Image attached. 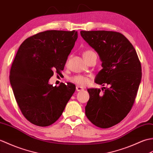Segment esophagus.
<instances>
[{
	"label": "esophagus",
	"mask_w": 153,
	"mask_h": 153,
	"mask_svg": "<svg viewBox=\"0 0 153 153\" xmlns=\"http://www.w3.org/2000/svg\"><path fill=\"white\" fill-rule=\"evenodd\" d=\"M76 90L77 91H80L84 90V88H83L82 87H81V86H77L76 87Z\"/></svg>",
	"instance_id": "esophagus-1"
}]
</instances>
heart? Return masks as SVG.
<instances>
[{
  "label": "heart",
  "instance_id": "b5f03b06",
  "mask_svg": "<svg viewBox=\"0 0 153 153\" xmlns=\"http://www.w3.org/2000/svg\"><path fill=\"white\" fill-rule=\"evenodd\" d=\"M82 55L84 57V59L86 61L90 58V57H91L94 55H96V53L93 52L92 50H84ZM89 78L86 76H82V75H78V76H74L72 77L71 79V81H72L73 82L76 83L77 84H79L80 86H85L86 84L89 82Z\"/></svg>",
  "mask_w": 153,
  "mask_h": 153
}]
</instances>
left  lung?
Wrapping results in <instances>:
<instances>
[{
    "mask_svg": "<svg viewBox=\"0 0 153 153\" xmlns=\"http://www.w3.org/2000/svg\"><path fill=\"white\" fill-rule=\"evenodd\" d=\"M80 35L102 62L95 82L110 85L103 87V93L97 88L88 89L85 113L96 126L110 128L123 120L133 106L141 80L140 61L133 45L120 33L81 30Z\"/></svg>",
    "mask_w": 153,
    "mask_h": 153,
    "instance_id": "obj_1",
    "label": "left lung"
}]
</instances>
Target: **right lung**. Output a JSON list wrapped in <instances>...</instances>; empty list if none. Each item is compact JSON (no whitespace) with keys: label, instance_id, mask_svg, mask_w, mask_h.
Masks as SVG:
<instances>
[{"label":"right lung","instance_id":"obj_1","mask_svg":"<svg viewBox=\"0 0 153 153\" xmlns=\"http://www.w3.org/2000/svg\"><path fill=\"white\" fill-rule=\"evenodd\" d=\"M77 38L75 30H46L20 45L10 81L20 110L30 123L45 127L55 123L75 91L73 84L53 86L48 82L53 71L63 70Z\"/></svg>","mask_w":153,"mask_h":153}]
</instances>
